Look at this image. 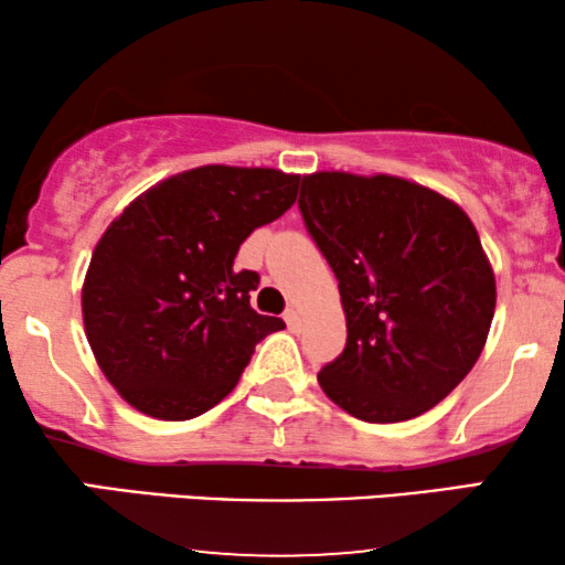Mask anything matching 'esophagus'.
Returning <instances> with one entry per match:
<instances>
[{"mask_svg": "<svg viewBox=\"0 0 565 565\" xmlns=\"http://www.w3.org/2000/svg\"><path fill=\"white\" fill-rule=\"evenodd\" d=\"M282 319H285V323H288L290 331H298L300 329V313L296 311V308H288V311L282 313Z\"/></svg>", "mask_w": 565, "mask_h": 565, "instance_id": "esophagus-1", "label": "esophagus"}]
</instances>
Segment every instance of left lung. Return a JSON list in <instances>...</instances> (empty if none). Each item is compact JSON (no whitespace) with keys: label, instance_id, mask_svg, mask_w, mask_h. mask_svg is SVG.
I'll return each mask as SVG.
<instances>
[{"label":"left lung","instance_id":"left-lung-1","mask_svg":"<svg viewBox=\"0 0 565 565\" xmlns=\"http://www.w3.org/2000/svg\"><path fill=\"white\" fill-rule=\"evenodd\" d=\"M298 207L347 316L344 350L319 373L323 393L370 424L437 406L476 365L497 308L473 223L388 174L303 177Z\"/></svg>","mask_w":565,"mask_h":565}]
</instances>
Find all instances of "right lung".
<instances>
[{"instance_id":"right-lung-1","label":"right lung","mask_w":565,"mask_h":565,"mask_svg":"<svg viewBox=\"0 0 565 565\" xmlns=\"http://www.w3.org/2000/svg\"><path fill=\"white\" fill-rule=\"evenodd\" d=\"M300 177L198 167L146 190L110 223L82 290L92 352L122 398L167 422L226 398L254 347L285 329L252 308L254 269H236L254 228L296 203Z\"/></svg>"}]
</instances>
